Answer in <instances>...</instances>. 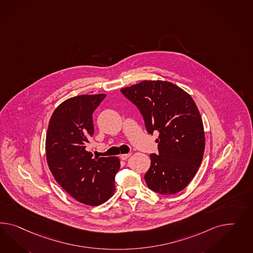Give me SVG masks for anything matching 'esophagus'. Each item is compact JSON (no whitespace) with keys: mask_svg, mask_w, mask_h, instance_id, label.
Instances as JSON below:
<instances>
[{"mask_svg":"<svg viewBox=\"0 0 253 253\" xmlns=\"http://www.w3.org/2000/svg\"><path fill=\"white\" fill-rule=\"evenodd\" d=\"M130 157V154H123V155H121V158H122L123 160H127Z\"/></svg>","mask_w":253,"mask_h":253,"instance_id":"obj_1","label":"esophagus"}]
</instances>
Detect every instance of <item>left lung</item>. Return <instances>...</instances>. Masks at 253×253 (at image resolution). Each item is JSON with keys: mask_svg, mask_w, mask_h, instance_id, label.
<instances>
[{"mask_svg": "<svg viewBox=\"0 0 253 253\" xmlns=\"http://www.w3.org/2000/svg\"><path fill=\"white\" fill-rule=\"evenodd\" d=\"M142 113L148 133L159 132L158 155H150L144 175L148 188L160 194L184 190L202 163L205 130L194 100L168 81L144 80L121 89Z\"/></svg>", "mask_w": 253, "mask_h": 253, "instance_id": "left-lung-1", "label": "left lung"}]
</instances>
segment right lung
<instances>
[{
	"mask_svg": "<svg viewBox=\"0 0 253 253\" xmlns=\"http://www.w3.org/2000/svg\"><path fill=\"white\" fill-rule=\"evenodd\" d=\"M105 97L81 95L63 101L50 117L46 135L47 163L55 180L73 198L90 206L112 197L121 168L118 157L93 158L87 151L94 134L92 114Z\"/></svg>",
	"mask_w": 253,
	"mask_h": 253,
	"instance_id": "add662e5",
	"label": "right lung"
}]
</instances>
